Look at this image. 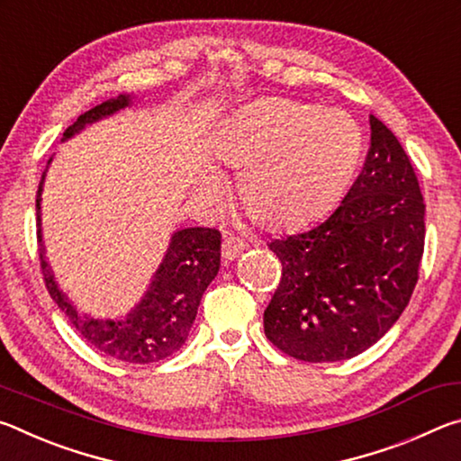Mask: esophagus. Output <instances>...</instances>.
<instances>
[{
    "label": "esophagus",
    "instance_id": "1",
    "mask_svg": "<svg viewBox=\"0 0 461 461\" xmlns=\"http://www.w3.org/2000/svg\"><path fill=\"white\" fill-rule=\"evenodd\" d=\"M246 248H248V246H246L244 241H241L240 238H225L223 244H221V258H223L225 262L236 260L240 254H244Z\"/></svg>",
    "mask_w": 461,
    "mask_h": 461
}]
</instances>
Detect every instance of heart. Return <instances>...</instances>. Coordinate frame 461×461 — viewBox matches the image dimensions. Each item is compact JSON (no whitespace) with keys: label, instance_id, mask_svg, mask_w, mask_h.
<instances>
[{"label":"heart","instance_id":"obj_1","mask_svg":"<svg viewBox=\"0 0 461 461\" xmlns=\"http://www.w3.org/2000/svg\"><path fill=\"white\" fill-rule=\"evenodd\" d=\"M212 152L236 170L238 199L268 230L299 228L346 191L362 156V131L346 112L291 99H260L217 130ZM197 191L217 199L223 176L205 168Z\"/></svg>","mask_w":461,"mask_h":461}]
</instances>
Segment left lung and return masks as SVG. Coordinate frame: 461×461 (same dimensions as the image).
<instances>
[{
	"label": "left lung",
	"instance_id": "left-lung-1",
	"mask_svg": "<svg viewBox=\"0 0 461 461\" xmlns=\"http://www.w3.org/2000/svg\"><path fill=\"white\" fill-rule=\"evenodd\" d=\"M370 150L325 221L272 240L283 276L264 333L303 362H341L374 346L402 315L419 278L425 203L396 136L370 115Z\"/></svg>",
	"mask_w": 461,
	"mask_h": 461
}]
</instances>
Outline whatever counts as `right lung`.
<instances>
[{"instance_id": "right-lung-1", "label": "right lung", "mask_w": 461, "mask_h": 461, "mask_svg": "<svg viewBox=\"0 0 461 461\" xmlns=\"http://www.w3.org/2000/svg\"><path fill=\"white\" fill-rule=\"evenodd\" d=\"M134 104L131 95H118L95 105L77 118L62 134V142L122 109ZM52 156L49 158V170ZM46 170L36 193V225L41 246V267L44 283L52 301L68 317V321L99 352L130 364H150L165 360L181 349L189 338L203 293L220 272L221 233L209 228H185L170 236L165 258L150 278L146 293L126 315L118 319H101L91 313H79L75 303L59 286L50 262L46 260L42 238V191Z\"/></svg>"}]
</instances>
